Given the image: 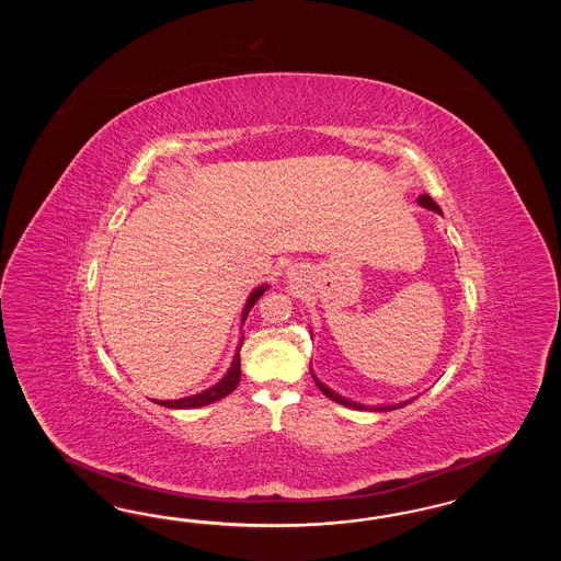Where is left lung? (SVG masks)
Here are the masks:
<instances>
[{
	"label": "left lung",
	"instance_id": "left-lung-1",
	"mask_svg": "<svg viewBox=\"0 0 561 561\" xmlns=\"http://www.w3.org/2000/svg\"><path fill=\"white\" fill-rule=\"evenodd\" d=\"M417 204L422 205V207H425V209H430V211H436V214H442L440 205L436 204L430 195H420L417 197ZM310 374H312V378H314V382H317V387L321 389V392L323 394H327L331 401H335V403H340V405H345V408H352V409H370V411H392V409H401L405 408V405H409L411 401H415L417 397H413V399H408V401H401V403H392V405H364V403H357V401H352V399H345V397H341L340 392L333 391V389H329L324 382H321L319 378H317V374L312 373L310 370Z\"/></svg>",
	"mask_w": 561,
	"mask_h": 561
}]
</instances>
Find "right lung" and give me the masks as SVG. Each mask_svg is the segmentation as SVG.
Segmentation results:
<instances>
[{"mask_svg":"<svg viewBox=\"0 0 561 561\" xmlns=\"http://www.w3.org/2000/svg\"><path fill=\"white\" fill-rule=\"evenodd\" d=\"M267 288H270V284H263V286H256V288L249 294L247 305L242 308V319H240V324H244L247 317H249V312H251V308L256 305V300L265 294V289ZM242 340H244V335H240V341H238L237 345V354L232 357V364H230L228 373L224 374L216 385H211V387H209V389H205V391L195 392V394H191V397L174 399V401H160V399H153V403H156V405H162V408L170 409L205 408V405H209V403L220 401V399H224L226 394H230V392L237 389L238 382H240V347H242Z\"/></svg>","mask_w":561,"mask_h":561,"instance_id":"right-lung-1","label":"right lung"}]
</instances>
